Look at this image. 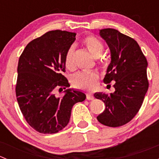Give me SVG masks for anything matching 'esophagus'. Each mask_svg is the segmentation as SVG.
<instances>
[{
	"mask_svg": "<svg viewBox=\"0 0 159 159\" xmlns=\"http://www.w3.org/2000/svg\"><path fill=\"white\" fill-rule=\"evenodd\" d=\"M86 98L88 100H93L94 99V96L91 94H86Z\"/></svg>",
	"mask_w": 159,
	"mask_h": 159,
	"instance_id": "1",
	"label": "esophagus"
}]
</instances>
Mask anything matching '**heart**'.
<instances>
[{"instance_id": "heart-1", "label": "heart", "mask_w": 159, "mask_h": 159, "mask_svg": "<svg viewBox=\"0 0 159 159\" xmlns=\"http://www.w3.org/2000/svg\"><path fill=\"white\" fill-rule=\"evenodd\" d=\"M83 44L94 57H100L104 51L102 43L95 37L92 35L87 36L83 41ZM102 65H105L104 62ZM65 65L67 69L74 70L75 68L74 61V48L70 47L66 51L65 55ZM99 75L94 71H81L78 72L72 77V84L78 89L92 91L97 88L98 84Z\"/></svg>"}]
</instances>
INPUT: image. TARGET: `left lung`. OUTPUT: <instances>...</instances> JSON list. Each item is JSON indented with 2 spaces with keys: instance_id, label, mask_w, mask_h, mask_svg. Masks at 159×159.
<instances>
[{
  "instance_id": "8db88e82",
  "label": "left lung",
  "mask_w": 159,
  "mask_h": 159,
  "mask_svg": "<svg viewBox=\"0 0 159 159\" xmlns=\"http://www.w3.org/2000/svg\"><path fill=\"white\" fill-rule=\"evenodd\" d=\"M100 35L108 44L111 57L104 82H115V91L94 94L105 105L97 119L104 125L119 127L129 122L143 103L148 89V62L133 38L113 28L101 30Z\"/></svg>"
}]
</instances>
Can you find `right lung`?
<instances>
[{"label":"right lung","mask_w":159,"mask_h":159,"mask_svg":"<svg viewBox=\"0 0 159 159\" xmlns=\"http://www.w3.org/2000/svg\"><path fill=\"white\" fill-rule=\"evenodd\" d=\"M76 34L55 30L32 40L20 54L16 97L27 122L41 134H54L68 124L71 108L85 100L83 92L68 89L65 77V55ZM65 90L61 98L54 91Z\"/></svg>","instance_id":"right-lung-1"}]
</instances>
